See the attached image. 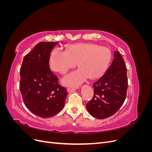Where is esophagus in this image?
<instances>
[{"mask_svg": "<svg viewBox=\"0 0 152 152\" xmlns=\"http://www.w3.org/2000/svg\"><path fill=\"white\" fill-rule=\"evenodd\" d=\"M76 90V87H68L67 89V91L68 93H71L72 91H74Z\"/></svg>", "mask_w": 152, "mask_h": 152, "instance_id": "obj_1", "label": "esophagus"}]
</instances>
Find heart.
I'll return each mask as SVG.
<instances>
[{
	"label": "heart",
	"instance_id": "heart-1",
	"mask_svg": "<svg viewBox=\"0 0 152 152\" xmlns=\"http://www.w3.org/2000/svg\"><path fill=\"white\" fill-rule=\"evenodd\" d=\"M111 59L108 48L91 43H80L69 46L66 51L54 49L50 56V66L54 71L65 73L77 65L80 68L65 76L63 83L77 86L87 78L95 79L107 70Z\"/></svg>",
	"mask_w": 152,
	"mask_h": 152
}]
</instances>
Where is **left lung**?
<instances>
[{"label":"left lung","instance_id":"obj_1","mask_svg":"<svg viewBox=\"0 0 152 152\" xmlns=\"http://www.w3.org/2000/svg\"><path fill=\"white\" fill-rule=\"evenodd\" d=\"M113 54L111 65L93 84V98L86 104L87 111L96 118L104 119L113 115L126 98L128 81L126 64L118 51Z\"/></svg>","mask_w":152,"mask_h":152}]
</instances>
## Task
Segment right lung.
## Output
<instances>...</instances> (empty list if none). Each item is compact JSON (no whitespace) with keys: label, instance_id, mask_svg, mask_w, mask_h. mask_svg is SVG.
<instances>
[{"label":"right lung","instance_id":"1","mask_svg":"<svg viewBox=\"0 0 152 152\" xmlns=\"http://www.w3.org/2000/svg\"><path fill=\"white\" fill-rule=\"evenodd\" d=\"M58 42H41L23 58L20 89L26 107L40 117L54 116L63 108L68 92L49 68L50 54Z\"/></svg>","mask_w":152,"mask_h":152}]
</instances>
